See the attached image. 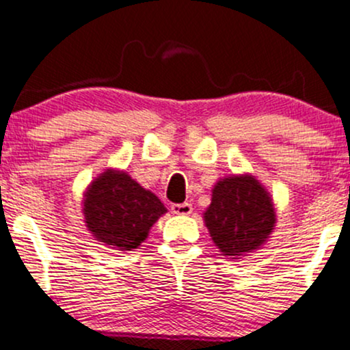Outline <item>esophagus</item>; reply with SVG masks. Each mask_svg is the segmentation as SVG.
<instances>
[{
	"label": "esophagus",
	"instance_id": "obj_1",
	"mask_svg": "<svg viewBox=\"0 0 350 350\" xmlns=\"http://www.w3.org/2000/svg\"><path fill=\"white\" fill-rule=\"evenodd\" d=\"M171 211H172V214H176V216H189V214L193 213V206H191L189 202H183V204H172Z\"/></svg>",
	"mask_w": 350,
	"mask_h": 350
}]
</instances>
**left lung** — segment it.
Listing matches in <instances>:
<instances>
[{
	"label": "left lung",
	"mask_w": 350,
	"mask_h": 350,
	"mask_svg": "<svg viewBox=\"0 0 350 350\" xmlns=\"http://www.w3.org/2000/svg\"><path fill=\"white\" fill-rule=\"evenodd\" d=\"M202 217L211 239L229 259L259 251L278 222L271 194L252 174L217 179Z\"/></svg>",
	"instance_id": "1"
}]
</instances>
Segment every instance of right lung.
I'll list each match as a JSON object with an SVG mask.
<instances>
[{
  "label": "right lung",
  "instance_id": "right-lung-1",
  "mask_svg": "<svg viewBox=\"0 0 350 350\" xmlns=\"http://www.w3.org/2000/svg\"><path fill=\"white\" fill-rule=\"evenodd\" d=\"M166 213L154 193L121 169H106L83 194L88 231L96 241L118 251L139 247L157 219Z\"/></svg>",
  "mask_w": 350,
  "mask_h": 350
}]
</instances>
